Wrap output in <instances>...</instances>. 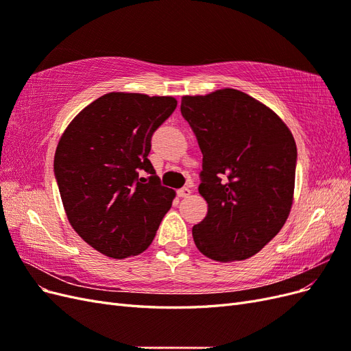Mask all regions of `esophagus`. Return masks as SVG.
<instances>
[{"label":"esophagus","instance_id":"obj_1","mask_svg":"<svg viewBox=\"0 0 351 351\" xmlns=\"http://www.w3.org/2000/svg\"><path fill=\"white\" fill-rule=\"evenodd\" d=\"M190 193H192V190L187 189V187H183V189L177 190V196H178V197H187Z\"/></svg>","mask_w":351,"mask_h":351}]
</instances>
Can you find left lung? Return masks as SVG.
<instances>
[{"mask_svg":"<svg viewBox=\"0 0 351 351\" xmlns=\"http://www.w3.org/2000/svg\"><path fill=\"white\" fill-rule=\"evenodd\" d=\"M182 114L204 155L200 196L208 214L193 226L200 253L247 259L278 234L294 199L297 147L287 124L237 89L182 98Z\"/></svg>","mask_w":351,"mask_h":351,"instance_id":"left-lung-1","label":"left lung"}]
</instances>
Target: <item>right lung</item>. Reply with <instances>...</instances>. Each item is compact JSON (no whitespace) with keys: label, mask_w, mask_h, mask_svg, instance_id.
<instances>
[{"label":"right lung","mask_w":351,"mask_h":351,"mask_svg":"<svg viewBox=\"0 0 351 351\" xmlns=\"http://www.w3.org/2000/svg\"><path fill=\"white\" fill-rule=\"evenodd\" d=\"M177 107L173 97L110 92L61 134L54 171L67 219L95 250L123 259L152 243L176 192L159 184L151 137ZM143 171L149 179L139 178Z\"/></svg>","instance_id":"add662e5"}]
</instances>
